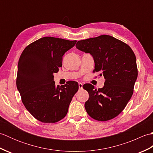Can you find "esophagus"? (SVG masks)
<instances>
[{
	"instance_id": "34e87169",
	"label": "esophagus",
	"mask_w": 153,
	"mask_h": 153,
	"mask_svg": "<svg viewBox=\"0 0 153 153\" xmlns=\"http://www.w3.org/2000/svg\"><path fill=\"white\" fill-rule=\"evenodd\" d=\"M78 85H79V88L80 89H82L83 88V84L82 83H78Z\"/></svg>"
}]
</instances>
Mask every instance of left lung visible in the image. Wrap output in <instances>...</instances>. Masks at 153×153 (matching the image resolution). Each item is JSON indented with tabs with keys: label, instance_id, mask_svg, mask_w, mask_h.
<instances>
[{
	"label": "left lung",
	"instance_id": "8db88e82",
	"mask_svg": "<svg viewBox=\"0 0 153 153\" xmlns=\"http://www.w3.org/2000/svg\"><path fill=\"white\" fill-rule=\"evenodd\" d=\"M76 48L89 53L95 62L93 72L105 79L102 88L91 84L83 86L89 93L85 103L87 114L98 121L115 118L125 108L134 93L137 78L135 55L130 47L110 35L77 41Z\"/></svg>",
	"mask_w": 153,
	"mask_h": 153
}]
</instances>
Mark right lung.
<instances>
[{
  "mask_svg": "<svg viewBox=\"0 0 153 153\" xmlns=\"http://www.w3.org/2000/svg\"><path fill=\"white\" fill-rule=\"evenodd\" d=\"M76 42L43 37L25 47L19 57L16 86L25 108L39 121L55 123L67 114L78 83L69 81L56 87L53 74L62 67L64 53Z\"/></svg>",
  "mask_w": 153,
  "mask_h": 153,
  "instance_id": "obj_1",
  "label": "right lung"
}]
</instances>
